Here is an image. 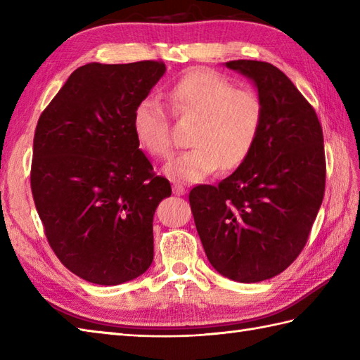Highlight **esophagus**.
<instances>
[{"instance_id":"obj_1","label":"esophagus","mask_w":360,"mask_h":360,"mask_svg":"<svg viewBox=\"0 0 360 360\" xmlns=\"http://www.w3.org/2000/svg\"><path fill=\"white\" fill-rule=\"evenodd\" d=\"M173 193L174 195H178V196H181V195H184L187 190H186V187L184 186H181V184H173Z\"/></svg>"}]
</instances>
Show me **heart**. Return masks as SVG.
Here are the masks:
<instances>
[{
  "label": "heart",
  "instance_id": "obj_1",
  "mask_svg": "<svg viewBox=\"0 0 360 360\" xmlns=\"http://www.w3.org/2000/svg\"><path fill=\"white\" fill-rule=\"evenodd\" d=\"M168 102L178 117L195 119L188 142L192 148L174 155L164 173L176 182H196L217 172L241 165L255 147L264 120V105L255 91L235 89L221 75L195 70L168 89ZM133 133L139 147L153 158L172 148L170 122L156 98L134 106Z\"/></svg>",
  "mask_w": 360,
  "mask_h": 360
}]
</instances>
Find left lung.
Returning <instances> with one entry per match:
<instances>
[{
  "label": "left lung",
  "instance_id": "1",
  "mask_svg": "<svg viewBox=\"0 0 360 360\" xmlns=\"http://www.w3.org/2000/svg\"><path fill=\"white\" fill-rule=\"evenodd\" d=\"M254 83L264 120L248 159L218 186L188 195L210 264L224 277L257 283L300 254L325 193L323 133L314 108L278 68L227 62Z\"/></svg>",
  "mask_w": 360,
  "mask_h": 360
}]
</instances>
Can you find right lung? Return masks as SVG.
<instances>
[{
	"label": "right lung",
	"mask_w": 360,
	"mask_h": 360,
	"mask_svg": "<svg viewBox=\"0 0 360 360\" xmlns=\"http://www.w3.org/2000/svg\"><path fill=\"white\" fill-rule=\"evenodd\" d=\"M165 71L153 60L80 66L38 119L35 207L60 262L89 283L120 285L153 262V217L172 187L153 173L131 117Z\"/></svg>",
	"instance_id": "add662e5"
}]
</instances>
